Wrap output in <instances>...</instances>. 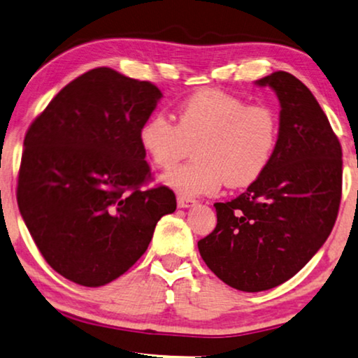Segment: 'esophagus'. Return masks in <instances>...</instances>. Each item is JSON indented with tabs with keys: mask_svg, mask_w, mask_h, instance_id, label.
Masks as SVG:
<instances>
[{
	"mask_svg": "<svg viewBox=\"0 0 358 358\" xmlns=\"http://www.w3.org/2000/svg\"><path fill=\"white\" fill-rule=\"evenodd\" d=\"M195 203H196V200H194V198L182 196V195L178 196V206L179 208H190V206H194Z\"/></svg>",
	"mask_w": 358,
	"mask_h": 358,
	"instance_id": "esophagus-1",
	"label": "esophagus"
}]
</instances>
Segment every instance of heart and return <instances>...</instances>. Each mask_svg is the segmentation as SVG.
<instances>
[{
	"instance_id": "b5f03b06",
	"label": "heart",
	"mask_w": 358,
	"mask_h": 358,
	"mask_svg": "<svg viewBox=\"0 0 358 358\" xmlns=\"http://www.w3.org/2000/svg\"><path fill=\"white\" fill-rule=\"evenodd\" d=\"M280 122L272 107L248 103L221 90H201L176 108V124L162 113L148 117L139 144L153 166L169 171L190 153L195 160L164 176L182 196L246 187L261 178L278 145Z\"/></svg>"
}]
</instances>
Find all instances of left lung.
Instances as JSON below:
<instances>
[{"label":"left lung","instance_id":"8db88e82","mask_svg":"<svg viewBox=\"0 0 358 358\" xmlns=\"http://www.w3.org/2000/svg\"><path fill=\"white\" fill-rule=\"evenodd\" d=\"M257 85L271 86L282 106L277 150L246 192L214 203L216 227L198 241L206 266L248 293L278 287L312 259L343 195V148L309 87L282 70Z\"/></svg>","mask_w":358,"mask_h":358}]
</instances>
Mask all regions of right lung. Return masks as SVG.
Here are the masks:
<instances>
[{
    "label": "right lung",
    "instance_id": "obj_1",
    "mask_svg": "<svg viewBox=\"0 0 358 358\" xmlns=\"http://www.w3.org/2000/svg\"><path fill=\"white\" fill-rule=\"evenodd\" d=\"M160 90L97 67L62 87L24 139L17 205L45 261L70 282L102 287L144 255L176 210L139 144Z\"/></svg>",
    "mask_w": 358,
    "mask_h": 358
}]
</instances>
